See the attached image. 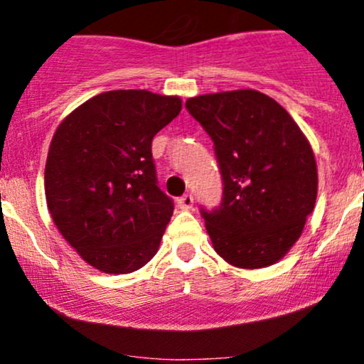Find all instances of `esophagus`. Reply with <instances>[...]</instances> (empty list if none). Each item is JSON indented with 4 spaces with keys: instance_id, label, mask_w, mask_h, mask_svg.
Instances as JSON below:
<instances>
[{
    "instance_id": "obj_1",
    "label": "esophagus",
    "mask_w": 364,
    "mask_h": 364,
    "mask_svg": "<svg viewBox=\"0 0 364 364\" xmlns=\"http://www.w3.org/2000/svg\"><path fill=\"white\" fill-rule=\"evenodd\" d=\"M193 196L191 195H183L181 198L178 200V207L183 208V210H190V208H193Z\"/></svg>"
}]
</instances>
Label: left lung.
Instances as JSON below:
<instances>
[{
	"label": "left lung",
	"instance_id": "obj_1",
	"mask_svg": "<svg viewBox=\"0 0 364 364\" xmlns=\"http://www.w3.org/2000/svg\"><path fill=\"white\" fill-rule=\"evenodd\" d=\"M185 106L214 141L223 174L219 208H202L214 250L240 269L274 265L315 208L310 141L281 104L253 89L196 95Z\"/></svg>",
	"mask_w": 364,
	"mask_h": 364
}]
</instances>
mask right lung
Segmentation results:
<instances>
[{"mask_svg":"<svg viewBox=\"0 0 364 364\" xmlns=\"http://www.w3.org/2000/svg\"><path fill=\"white\" fill-rule=\"evenodd\" d=\"M179 111L178 95L109 90L54 132L46 202L61 236L94 269L129 274L157 253L174 205L157 186L152 139Z\"/></svg>","mask_w":364,"mask_h":364,"instance_id":"obj_1","label":"right lung"}]
</instances>
